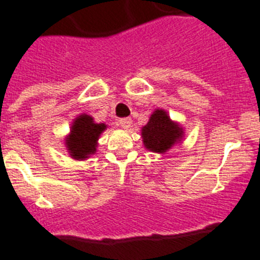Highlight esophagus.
I'll list each match as a JSON object with an SVG mask.
<instances>
[{
  "mask_svg": "<svg viewBox=\"0 0 260 260\" xmlns=\"http://www.w3.org/2000/svg\"><path fill=\"white\" fill-rule=\"evenodd\" d=\"M119 124L122 129L127 130V129H130L131 125H133V120H131L130 117H124V119L119 120Z\"/></svg>",
  "mask_w": 260,
  "mask_h": 260,
  "instance_id": "esophagus-1",
  "label": "esophagus"
}]
</instances>
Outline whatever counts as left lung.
Here are the masks:
<instances>
[{
  "mask_svg": "<svg viewBox=\"0 0 260 260\" xmlns=\"http://www.w3.org/2000/svg\"><path fill=\"white\" fill-rule=\"evenodd\" d=\"M182 127L174 124L166 111L156 110L141 130L144 145L154 153H166L182 138Z\"/></svg>",
  "mask_w": 260,
  "mask_h": 260,
  "instance_id": "left-lung-1",
  "label": "left lung"
}]
</instances>
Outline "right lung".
<instances>
[{"instance_id":"1","label":"right lung","mask_w":260,"mask_h":260,"mask_svg":"<svg viewBox=\"0 0 260 260\" xmlns=\"http://www.w3.org/2000/svg\"><path fill=\"white\" fill-rule=\"evenodd\" d=\"M106 129L105 124H96L88 115H81L72 125L71 135L67 138V148L74 159H86L94 154L97 140Z\"/></svg>"}]
</instances>
